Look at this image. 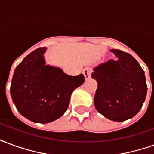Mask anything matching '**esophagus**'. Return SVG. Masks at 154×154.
<instances>
[{"label": "esophagus", "instance_id": "34e87169", "mask_svg": "<svg viewBox=\"0 0 154 154\" xmlns=\"http://www.w3.org/2000/svg\"><path fill=\"white\" fill-rule=\"evenodd\" d=\"M91 74V69L89 68V67H87V68H85L83 70V75L84 77H85V78H86V80L90 78Z\"/></svg>", "mask_w": 154, "mask_h": 154}]
</instances>
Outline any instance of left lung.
Here are the masks:
<instances>
[{"label": "left lung", "instance_id": "left-lung-1", "mask_svg": "<svg viewBox=\"0 0 154 154\" xmlns=\"http://www.w3.org/2000/svg\"><path fill=\"white\" fill-rule=\"evenodd\" d=\"M110 52L116 59L97 65L91 73L98 84L94 105L106 118L122 122L139 113L148 87L144 72L132 55L119 49Z\"/></svg>", "mask_w": 154, "mask_h": 154}]
</instances>
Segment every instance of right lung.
Masks as SVG:
<instances>
[{
    "mask_svg": "<svg viewBox=\"0 0 154 154\" xmlns=\"http://www.w3.org/2000/svg\"><path fill=\"white\" fill-rule=\"evenodd\" d=\"M46 47L23 59L12 77L11 95L20 115L35 123H49L67 110L71 95L85 81L83 74L69 76L59 67L46 65Z\"/></svg>",
    "mask_w": 154,
    "mask_h": 154,
    "instance_id": "add662e5",
    "label": "right lung"
}]
</instances>
